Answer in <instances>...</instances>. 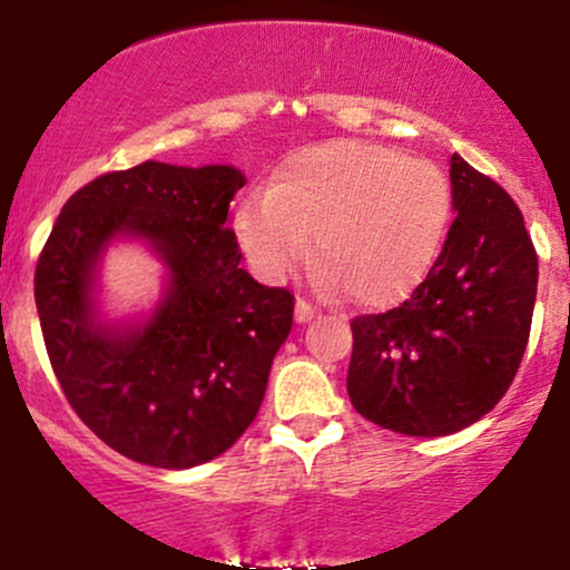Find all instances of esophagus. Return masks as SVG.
Segmentation results:
<instances>
[{
	"label": "esophagus",
	"instance_id": "34e87169",
	"mask_svg": "<svg viewBox=\"0 0 570 570\" xmlns=\"http://www.w3.org/2000/svg\"><path fill=\"white\" fill-rule=\"evenodd\" d=\"M313 316H316V307L307 303V299L299 297V299H297V307H294V318H297L299 324H307Z\"/></svg>",
	"mask_w": 570,
	"mask_h": 570
}]
</instances>
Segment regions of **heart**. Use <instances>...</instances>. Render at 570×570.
I'll return each mask as SVG.
<instances>
[{"label": "heart", "instance_id": "heart-1", "mask_svg": "<svg viewBox=\"0 0 570 570\" xmlns=\"http://www.w3.org/2000/svg\"><path fill=\"white\" fill-rule=\"evenodd\" d=\"M450 217L442 171L389 147L332 141L289 158L267 193L235 212V235L248 263L278 281L311 252L322 278L358 305L396 303L426 276Z\"/></svg>", "mask_w": 570, "mask_h": 570}]
</instances>
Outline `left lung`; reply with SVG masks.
Masks as SVG:
<instances>
[{"mask_svg": "<svg viewBox=\"0 0 570 570\" xmlns=\"http://www.w3.org/2000/svg\"><path fill=\"white\" fill-rule=\"evenodd\" d=\"M458 217L404 303L351 322L348 396L358 415L407 436H444L488 415L525 353L539 257L517 203L461 155Z\"/></svg>", "mask_w": 570, "mask_h": 570, "instance_id": "obj_1", "label": "left lung"}]
</instances>
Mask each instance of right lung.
Returning a JSON list of instances; mask_svg holds the SVG:
<instances>
[{"label": "right lung", "instance_id": "right-lung-1", "mask_svg": "<svg viewBox=\"0 0 570 570\" xmlns=\"http://www.w3.org/2000/svg\"><path fill=\"white\" fill-rule=\"evenodd\" d=\"M246 185L233 166L147 160L109 171L63 203L35 271L45 348L71 410L130 461L189 469L233 448L257 417L289 337L294 294L257 284L225 227ZM139 234L173 289L139 331L95 324L89 281L115 234Z\"/></svg>", "mask_w": 570, "mask_h": 570}]
</instances>
